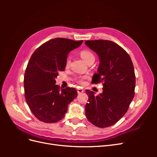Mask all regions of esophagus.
<instances>
[{"label": "esophagus", "instance_id": "obj_1", "mask_svg": "<svg viewBox=\"0 0 157 157\" xmlns=\"http://www.w3.org/2000/svg\"><path fill=\"white\" fill-rule=\"evenodd\" d=\"M84 92V90L82 88H78L77 89V92L78 94H80V93H82Z\"/></svg>", "mask_w": 157, "mask_h": 157}]
</instances>
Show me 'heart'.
Returning <instances> with one entry per match:
<instances>
[{
	"instance_id": "heart-1",
	"label": "heart",
	"mask_w": 157,
	"mask_h": 157,
	"mask_svg": "<svg viewBox=\"0 0 157 157\" xmlns=\"http://www.w3.org/2000/svg\"><path fill=\"white\" fill-rule=\"evenodd\" d=\"M80 56L81 58L86 61V62L88 63L90 62V61H92L95 59V56L94 54L92 53L91 51L88 50H84L80 51ZM71 64V59L70 58H67V59H66V62H65V67H69V65ZM88 77L86 75H83V76H80V77H78V82L80 84H84V80L85 79H86Z\"/></svg>"
}]
</instances>
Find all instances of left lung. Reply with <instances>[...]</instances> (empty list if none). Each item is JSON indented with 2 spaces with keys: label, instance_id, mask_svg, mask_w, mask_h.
<instances>
[{
  "label": "left lung",
  "instance_id": "left-lung-1",
  "mask_svg": "<svg viewBox=\"0 0 157 157\" xmlns=\"http://www.w3.org/2000/svg\"><path fill=\"white\" fill-rule=\"evenodd\" d=\"M85 44L99 56L98 73L92 82L103 84L102 94L86 90L85 106L89 122L99 128L115 124L124 116L135 95L136 76L130 56L121 46L107 40H86Z\"/></svg>",
  "mask_w": 157,
  "mask_h": 157
}]
</instances>
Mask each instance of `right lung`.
<instances>
[{"mask_svg": "<svg viewBox=\"0 0 157 157\" xmlns=\"http://www.w3.org/2000/svg\"><path fill=\"white\" fill-rule=\"evenodd\" d=\"M83 40L56 38L42 44L33 52L24 75L25 98L31 111L40 121L54 123L61 120L69 103L77 98L74 88L60 90L55 78L63 71L69 52Z\"/></svg>", "mask_w": 157, "mask_h": 157, "instance_id": "1", "label": "right lung"}]
</instances>
